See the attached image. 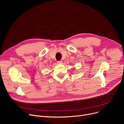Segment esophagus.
I'll list each match as a JSON object with an SVG mask.
<instances>
[{"label":"esophagus","mask_w":124,"mask_h":124,"mask_svg":"<svg viewBox=\"0 0 124 124\" xmlns=\"http://www.w3.org/2000/svg\"><path fill=\"white\" fill-rule=\"evenodd\" d=\"M62 62V61H61V60H59V61H57V63L58 64H61Z\"/></svg>","instance_id":"obj_1"}]
</instances>
